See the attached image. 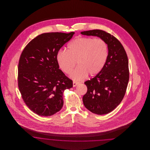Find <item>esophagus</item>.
I'll return each instance as SVG.
<instances>
[{"mask_svg": "<svg viewBox=\"0 0 150 150\" xmlns=\"http://www.w3.org/2000/svg\"><path fill=\"white\" fill-rule=\"evenodd\" d=\"M78 84H79V83L78 81H73V86L75 87L76 86H77Z\"/></svg>", "mask_w": 150, "mask_h": 150, "instance_id": "34e87169", "label": "esophagus"}]
</instances>
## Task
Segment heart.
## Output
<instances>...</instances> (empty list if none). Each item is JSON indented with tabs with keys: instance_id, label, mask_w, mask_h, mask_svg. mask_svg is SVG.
Here are the masks:
<instances>
[{
	"instance_id": "b5f03b06",
	"label": "heart",
	"mask_w": 150,
	"mask_h": 150,
	"mask_svg": "<svg viewBox=\"0 0 150 150\" xmlns=\"http://www.w3.org/2000/svg\"><path fill=\"white\" fill-rule=\"evenodd\" d=\"M108 56L107 43L101 39L77 37L67 45V50H59L56 56L60 69L67 74L78 67L71 75L75 80H82L87 74L94 76L104 68Z\"/></svg>"
}]
</instances>
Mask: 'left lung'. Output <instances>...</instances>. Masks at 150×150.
I'll return each instance as SVG.
<instances>
[{
	"mask_svg": "<svg viewBox=\"0 0 150 150\" xmlns=\"http://www.w3.org/2000/svg\"><path fill=\"white\" fill-rule=\"evenodd\" d=\"M81 34L100 37L108 45L106 64L94 78L84 83L88 89L83 97L85 107L91 112L107 114L120 103L126 93L129 79L128 56L119 40L105 31L92 30Z\"/></svg>",
	"mask_w": 150,
	"mask_h": 150,
	"instance_id": "1",
	"label": "left lung"
}]
</instances>
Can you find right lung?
<instances>
[{
	"mask_svg": "<svg viewBox=\"0 0 150 150\" xmlns=\"http://www.w3.org/2000/svg\"><path fill=\"white\" fill-rule=\"evenodd\" d=\"M75 34L44 33L22 51L18 66V86L26 106L36 114L49 116L63 106V93L72 80L59 69L58 52Z\"/></svg>",
	"mask_w": 150,
	"mask_h": 150,
	"instance_id": "1",
	"label": "right lung"
}]
</instances>
